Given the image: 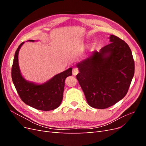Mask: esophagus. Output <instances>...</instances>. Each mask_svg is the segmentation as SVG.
Here are the masks:
<instances>
[{
    "label": "esophagus",
    "mask_w": 146,
    "mask_h": 146,
    "mask_svg": "<svg viewBox=\"0 0 146 146\" xmlns=\"http://www.w3.org/2000/svg\"><path fill=\"white\" fill-rule=\"evenodd\" d=\"M78 72H79V70H78V68H73V69H72V74H73L74 76H76V75H77Z\"/></svg>",
    "instance_id": "1"
}]
</instances>
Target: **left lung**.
<instances>
[{
  "mask_svg": "<svg viewBox=\"0 0 146 146\" xmlns=\"http://www.w3.org/2000/svg\"><path fill=\"white\" fill-rule=\"evenodd\" d=\"M109 39L111 43L77 64V79L88 104L94 108H107L122 99L134 76L129 46L114 35Z\"/></svg>",
  "mask_w": 146,
  "mask_h": 146,
  "instance_id": "left-lung-1",
  "label": "left lung"
}]
</instances>
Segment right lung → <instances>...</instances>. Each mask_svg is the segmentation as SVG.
Here are the masks:
<instances>
[{
    "label": "right lung",
    "mask_w": 146,
    "mask_h": 146,
    "mask_svg": "<svg viewBox=\"0 0 146 146\" xmlns=\"http://www.w3.org/2000/svg\"><path fill=\"white\" fill-rule=\"evenodd\" d=\"M27 41L34 42L35 40ZM22 42L15 52L11 69L13 84L21 100L35 109L50 111L58 108L63 100L64 82L66 77L72 76V68L55 75L50 80L42 84H37L25 79L21 73L18 55Z\"/></svg>",
    "instance_id": "add662e5"
}]
</instances>
